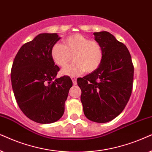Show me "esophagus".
Segmentation results:
<instances>
[{
	"mask_svg": "<svg viewBox=\"0 0 152 152\" xmlns=\"http://www.w3.org/2000/svg\"><path fill=\"white\" fill-rule=\"evenodd\" d=\"M72 80L73 84H74V86H76V85L77 84V80H76V78H75V77H72Z\"/></svg>",
	"mask_w": 152,
	"mask_h": 152,
	"instance_id": "obj_1",
	"label": "esophagus"
}]
</instances>
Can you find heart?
<instances>
[{"instance_id": "heart-1", "label": "heart", "mask_w": 152, "mask_h": 152, "mask_svg": "<svg viewBox=\"0 0 152 152\" xmlns=\"http://www.w3.org/2000/svg\"><path fill=\"white\" fill-rule=\"evenodd\" d=\"M64 44H55L50 49L52 59L60 66H66L73 56L74 62L62 69V75L76 76L85 71L90 73L102 64L104 52L98 42L92 41L81 34H75L66 37Z\"/></svg>"}]
</instances>
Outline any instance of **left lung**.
<instances>
[{"label":"left lung","mask_w":152,"mask_h":152,"mask_svg":"<svg viewBox=\"0 0 152 152\" xmlns=\"http://www.w3.org/2000/svg\"><path fill=\"white\" fill-rule=\"evenodd\" d=\"M104 57L99 68L77 79L83 112L88 120L106 123L118 116L130 99L134 68L128 48L110 32H94Z\"/></svg>","instance_id":"obj_1"}]
</instances>
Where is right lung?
I'll return each mask as SVG.
<instances>
[{"mask_svg":"<svg viewBox=\"0 0 152 152\" xmlns=\"http://www.w3.org/2000/svg\"><path fill=\"white\" fill-rule=\"evenodd\" d=\"M60 39L57 33H42L20 48L11 69L12 90L19 107L34 122L50 124L61 118L72 81L56 78L59 66L50 56Z\"/></svg>","mask_w":152,"mask_h":152,"instance_id":"obj_1","label":"right lung"}]
</instances>
